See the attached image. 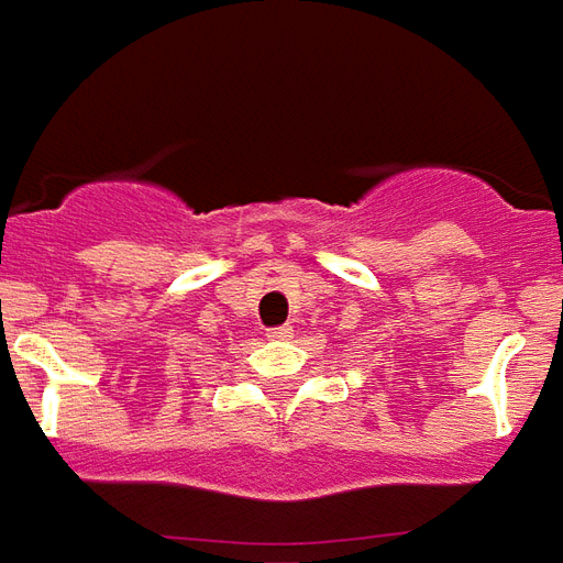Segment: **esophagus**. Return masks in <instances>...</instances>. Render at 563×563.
Masks as SVG:
<instances>
[{
    "label": "esophagus",
    "instance_id": "obj_1",
    "mask_svg": "<svg viewBox=\"0 0 563 563\" xmlns=\"http://www.w3.org/2000/svg\"><path fill=\"white\" fill-rule=\"evenodd\" d=\"M266 335H269V339H276V342H285V339H290V335H294V330H290V327H273V330L266 332Z\"/></svg>",
    "mask_w": 563,
    "mask_h": 563
}]
</instances>
